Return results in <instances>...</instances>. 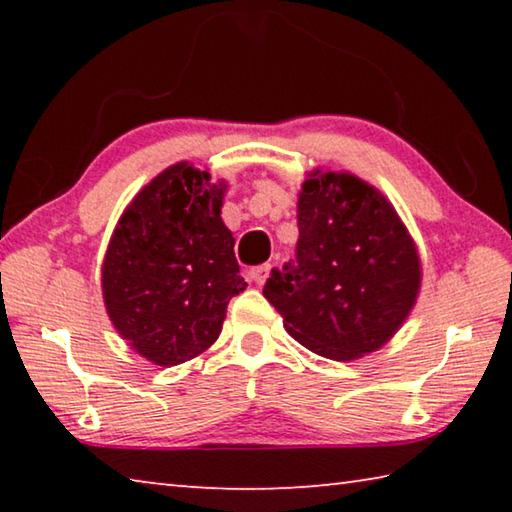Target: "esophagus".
<instances>
[{"mask_svg":"<svg viewBox=\"0 0 512 512\" xmlns=\"http://www.w3.org/2000/svg\"><path fill=\"white\" fill-rule=\"evenodd\" d=\"M268 273H271V264H259V266H253L248 271V277H250V282H255V284H264L266 282V277H268Z\"/></svg>","mask_w":512,"mask_h":512,"instance_id":"obj_1","label":"esophagus"}]
</instances>
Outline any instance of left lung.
Masks as SVG:
<instances>
[{"mask_svg":"<svg viewBox=\"0 0 512 512\" xmlns=\"http://www.w3.org/2000/svg\"><path fill=\"white\" fill-rule=\"evenodd\" d=\"M296 259L273 268L264 298L307 350L352 361L393 339L422 266L386 196L345 171H311L298 196Z\"/></svg>","mask_w":512,"mask_h":512,"instance_id":"obj_1","label":"left lung"}]
</instances>
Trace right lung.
<instances>
[{
  "label": "right lung",
  "mask_w": 512,
  "mask_h": 512,
  "mask_svg": "<svg viewBox=\"0 0 512 512\" xmlns=\"http://www.w3.org/2000/svg\"><path fill=\"white\" fill-rule=\"evenodd\" d=\"M225 183L176 162L140 189L101 268L119 336L155 366H178L219 339L228 302L246 289L221 219Z\"/></svg>",
  "instance_id": "right-lung-1"
}]
</instances>
